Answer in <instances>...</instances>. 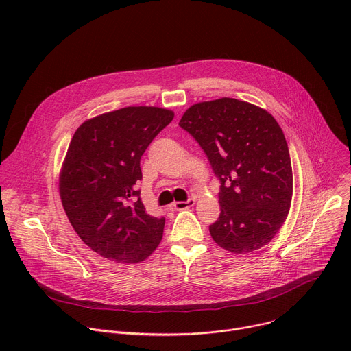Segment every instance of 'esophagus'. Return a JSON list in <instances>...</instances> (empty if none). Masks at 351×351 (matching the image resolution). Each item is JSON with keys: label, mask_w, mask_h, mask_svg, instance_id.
I'll return each mask as SVG.
<instances>
[{"label": "esophagus", "mask_w": 351, "mask_h": 351, "mask_svg": "<svg viewBox=\"0 0 351 351\" xmlns=\"http://www.w3.org/2000/svg\"><path fill=\"white\" fill-rule=\"evenodd\" d=\"M194 203H195V198L191 197V198L186 199V202H176V203H173V207H175V210H186V208L193 207Z\"/></svg>", "instance_id": "obj_1"}]
</instances>
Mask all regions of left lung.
<instances>
[{
  "instance_id": "left-lung-1",
  "label": "left lung",
  "mask_w": 351,
  "mask_h": 351,
  "mask_svg": "<svg viewBox=\"0 0 351 351\" xmlns=\"http://www.w3.org/2000/svg\"><path fill=\"white\" fill-rule=\"evenodd\" d=\"M179 126L204 149L221 182L215 243L234 254L269 243L283 225L293 194L285 134L265 110L236 98L191 106Z\"/></svg>"
}]
</instances>
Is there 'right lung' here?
Masks as SVG:
<instances>
[{
	"label": "right lung",
	"mask_w": 351,
	"mask_h": 351,
	"mask_svg": "<svg viewBox=\"0 0 351 351\" xmlns=\"http://www.w3.org/2000/svg\"><path fill=\"white\" fill-rule=\"evenodd\" d=\"M172 119L165 108L126 107L88 119L75 132L60 194L75 232L101 257L134 264L158 247L165 218L147 214L136 184L145 148Z\"/></svg>",
	"instance_id": "1"
}]
</instances>
